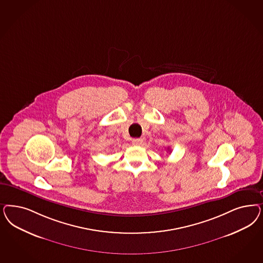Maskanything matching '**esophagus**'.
<instances>
[{
  "label": "esophagus",
  "instance_id": "34e87169",
  "mask_svg": "<svg viewBox=\"0 0 263 263\" xmlns=\"http://www.w3.org/2000/svg\"><path fill=\"white\" fill-rule=\"evenodd\" d=\"M132 142H133V144L135 145V146H140V145L142 144L143 140L141 138H135V139H133Z\"/></svg>",
  "mask_w": 263,
  "mask_h": 263
}]
</instances>
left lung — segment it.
I'll return each mask as SVG.
<instances>
[{
  "instance_id": "obj_1",
  "label": "left lung",
  "mask_w": 263,
  "mask_h": 263,
  "mask_svg": "<svg viewBox=\"0 0 263 263\" xmlns=\"http://www.w3.org/2000/svg\"><path fill=\"white\" fill-rule=\"evenodd\" d=\"M167 150H170V148H167Z\"/></svg>"
}]
</instances>
